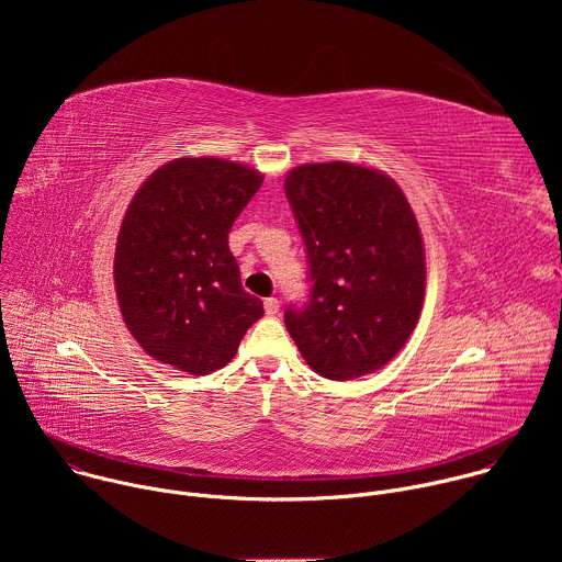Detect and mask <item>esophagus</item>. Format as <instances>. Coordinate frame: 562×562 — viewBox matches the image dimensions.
<instances>
[{
	"mask_svg": "<svg viewBox=\"0 0 562 562\" xmlns=\"http://www.w3.org/2000/svg\"><path fill=\"white\" fill-rule=\"evenodd\" d=\"M265 311H267V315H278V311H280V300H278V297H267V300H265Z\"/></svg>",
	"mask_w": 562,
	"mask_h": 562,
	"instance_id": "esophagus-1",
	"label": "esophagus"
}]
</instances>
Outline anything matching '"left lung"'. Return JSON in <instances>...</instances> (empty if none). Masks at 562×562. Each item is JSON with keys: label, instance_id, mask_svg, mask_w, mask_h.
<instances>
[{"label": "left lung", "instance_id": "8db88e82", "mask_svg": "<svg viewBox=\"0 0 562 562\" xmlns=\"http://www.w3.org/2000/svg\"><path fill=\"white\" fill-rule=\"evenodd\" d=\"M284 191L302 233L311 295L284 325L306 364L329 380L378 371L414 334L425 302V249L403 193L378 169L295 167Z\"/></svg>", "mask_w": 562, "mask_h": 562}]
</instances>
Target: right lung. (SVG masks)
I'll use <instances>...</instances> for the list:
<instances>
[{
  "mask_svg": "<svg viewBox=\"0 0 562 562\" xmlns=\"http://www.w3.org/2000/svg\"><path fill=\"white\" fill-rule=\"evenodd\" d=\"M262 180L231 159L178 157L133 195L115 247V293L131 336L157 362L191 375L222 369L265 315L228 249V231Z\"/></svg>",
  "mask_w": 562,
  "mask_h": 562,
  "instance_id": "add662e5",
  "label": "right lung"
}]
</instances>
